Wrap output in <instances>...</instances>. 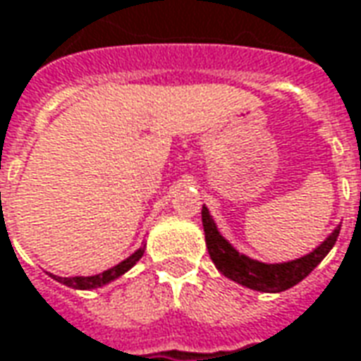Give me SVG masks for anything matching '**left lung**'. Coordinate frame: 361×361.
I'll use <instances>...</instances> for the list:
<instances>
[{"instance_id":"obj_1","label":"left lung","mask_w":361,"mask_h":361,"mask_svg":"<svg viewBox=\"0 0 361 361\" xmlns=\"http://www.w3.org/2000/svg\"><path fill=\"white\" fill-rule=\"evenodd\" d=\"M201 221H203V231H205V245L217 271L235 283L252 290H261V293H283L286 288H293L294 284L300 283L320 264V261L330 252L340 235V225H338L334 231L326 237V241H322V245H318L314 251L304 255L300 259H294L288 263H261L237 251L231 243L223 237L205 205L201 209Z\"/></svg>"}]
</instances>
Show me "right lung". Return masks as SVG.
Segmentation results:
<instances>
[{"mask_svg":"<svg viewBox=\"0 0 361 361\" xmlns=\"http://www.w3.org/2000/svg\"><path fill=\"white\" fill-rule=\"evenodd\" d=\"M144 249H146V245H144V247H140L138 251L132 252L128 259H124L122 263H118L116 267H112V269H109V271H104V273H100V274H92V276H57V274H51V276H53L55 281H59V283L67 284V286H71V288H77V290H92V288H100V286H104V284H109L112 283V281L120 279L124 273H128L130 269H132V267L142 259Z\"/></svg>","mask_w":361,"mask_h":361,"instance_id":"obj_1","label":"right lung"}]
</instances>
